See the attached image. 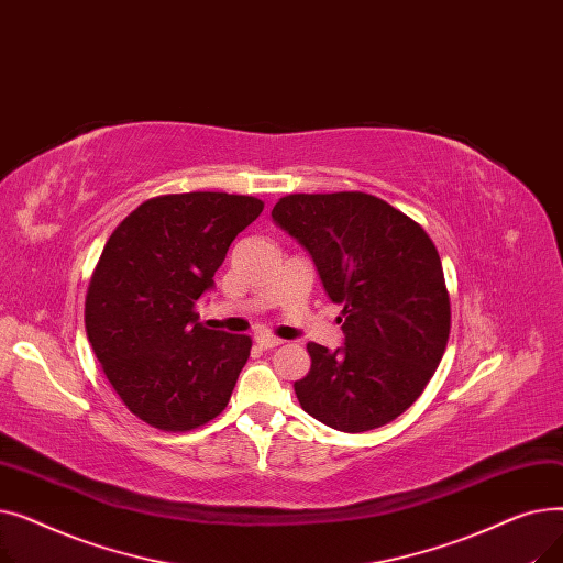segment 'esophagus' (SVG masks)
Returning <instances> with one entry per match:
<instances>
[{
  "label": "esophagus",
  "instance_id": "obj_1",
  "mask_svg": "<svg viewBox=\"0 0 563 563\" xmlns=\"http://www.w3.org/2000/svg\"><path fill=\"white\" fill-rule=\"evenodd\" d=\"M255 344H257L260 349H276V346L283 344V340H280V338H274V335H257V338H255Z\"/></svg>",
  "mask_w": 563,
  "mask_h": 563
}]
</instances>
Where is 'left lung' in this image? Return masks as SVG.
<instances>
[{"label": "left lung", "instance_id": "obj_1", "mask_svg": "<svg viewBox=\"0 0 563 563\" xmlns=\"http://www.w3.org/2000/svg\"><path fill=\"white\" fill-rule=\"evenodd\" d=\"M272 217L310 251L329 297L342 306L344 346L308 344L310 372L294 383L301 408L344 433L397 420L424 393L452 329L431 236L363 191L289 194Z\"/></svg>", "mask_w": 563, "mask_h": 563}]
</instances>
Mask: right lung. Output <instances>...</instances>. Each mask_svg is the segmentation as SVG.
Masks as SVG:
<instances>
[{"mask_svg": "<svg viewBox=\"0 0 563 563\" xmlns=\"http://www.w3.org/2000/svg\"><path fill=\"white\" fill-rule=\"evenodd\" d=\"M262 210L255 196L166 194L141 202L107 240L86 289V335L111 388L145 424L191 431L228 406L253 342L207 329L196 306Z\"/></svg>", "mask_w": 563, "mask_h": 563, "instance_id": "obj_1", "label": "right lung"}]
</instances>
